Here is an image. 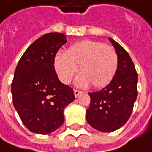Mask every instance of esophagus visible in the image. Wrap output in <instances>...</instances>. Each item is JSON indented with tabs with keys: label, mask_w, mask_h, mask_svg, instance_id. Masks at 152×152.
<instances>
[{
	"label": "esophagus",
	"mask_w": 152,
	"mask_h": 152,
	"mask_svg": "<svg viewBox=\"0 0 152 152\" xmlns=\"http://www.w3.org/2000/svg\"><path fill=\"white\" fill-rule=\"evenodd\" d=\"M81 93V91H79V90H76V89H74V95H75V97H77Z\"/></svg>",
	"instance_id": "obj_1"
}]
</instances>
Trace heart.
Instances as JSON below:
<instances>
[{
    "instance_id": "1",
    "label": "heart",
    "mask_w": 152,
    "mask_h": 152,
    "mask_svg": "<svg viewBox=\"0 0 152 152\" xmlns=\"http://www.w3.org/2000/svg\"><path fill=\"white\" fill-rule=\"evenodd\" d=\"M55 70L64 84H69L79 66L81 74L76 85L86 86L89 82L95 88L108 85L118 68V56L109 45L98 41L82 40L66 50L57 54L54 60Z\"/></svg>"
}]
</instances>
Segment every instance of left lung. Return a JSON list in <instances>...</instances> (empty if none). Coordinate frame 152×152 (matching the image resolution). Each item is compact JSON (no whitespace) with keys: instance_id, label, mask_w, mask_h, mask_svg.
<instances>
[{"instance_id":"left-lung-1","label":"left lung","mask_w":152,"mask_h":152,"mask_svg":"<svg viewBox=\"0 0 152 152\" xmlns=\"http://www.w3.org/2000/svg\"><path fill=\"white\" fill-rule=\"evenodd\" d=\"M118 56V68L112 81L98 92H89L91 102L86 121L102 132H113L128 121L137 97L138 75L127 51L108 38Z\"/></svg>"}]
</instances>
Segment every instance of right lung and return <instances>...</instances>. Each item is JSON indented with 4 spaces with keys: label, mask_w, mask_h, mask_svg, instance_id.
<instances>
[{
    "label": "right lung",
    "mask_w": 152,
    "mask_h": 152,
    "mask_svg": "<svg viewBox=\"0 0 152 152\" xmlns=\"http://www.w3.org/2000/svg\"><path fill=\"white\" fill-rule=\"evenodd\" d=\"M67 40L65 34L49 33L24 52L14 72L12 94L15 109L31 132L48 134L64 123V109L75 100L73 89L58 78L55 55Z\"/></svg>",
    "instance_id": "obj_1"
}]
</instances>
